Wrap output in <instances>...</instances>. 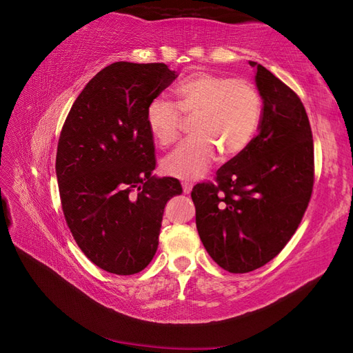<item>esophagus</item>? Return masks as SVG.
<instances>
[{
    "label": "esophagus",
    "mask_w": 353,
    "mask_h": 353,
    "mask_svg": "<svg viewBox=\"0 0 353 353\" xmlns=\"http://www.w3.org/2000/svg\"><path fill=\"white\" fill-rule=\"evenodd\" d=\"M182 188H183V192L185 194H191V191H192V185L191 183L185 182V183H182Z\"/></svg>",
    "instance_id": "obj_1"
}]
</instances>
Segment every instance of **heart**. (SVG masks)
Segmentation results:
<instances>
[{
	"label": "heart",
	"instance_id": "1",
	"mask_svg": "<svg viewBox=\"0 0 353 353\" xmlns=\"http://www.w3.org/2000/svg\"><path fill=\"white\" fill-rule=\"evenodd\" d=\"M174 92L177 105L157 97L145 111L149 132L163 147L179 138L182 116L194 117V137L162 161L167 176L199 179L215 159L216 150L232 158L250 145L261 114L259 90L251 81L196 72L180 81Z\"/></svg>",
	"mask_w": 353,
	"mask_h": 353
}]
</instances>
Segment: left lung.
I'll return each instance as SVG.
<instances>
[{
  "mask_svg": "<svg viewBox=\"0 0 353 353\" xmlns=\"http://www.w3.org/2000/svg\"><path fill=\"white\" fill-rule=\"evenodd\" d=\"M250 65L263 101L259 135L218 170V185L199 183L191 192L204 248L232 274L251 272L280 254L301 224L314 182L304 105L272 72Z\"/></svg>",
  "mask_w": 353,
  "mask_h": 353,
  "instance_id": "left-lung-1",
  "label": "left lung"
}]
</instances>
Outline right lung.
<instances>
[{
    "mask_svg": "<svg viewBox=\"0 0 353 353\" xmlns=\"http://www.w3.org/2000/svg\"><path fill=\"white\" fill-rule=\"evenodd\" d=\"M177 78L163 63L117 61L88 81L64 121L55 173L65 223L96 266L132 275L158 250L177 179L157 177L149 103Z\"/></svg>",
    "mask_w": 353,
    "mask_h": 353,
    "instance_id": "add662e5",
    "label": "right lung"
}]
</instances>
